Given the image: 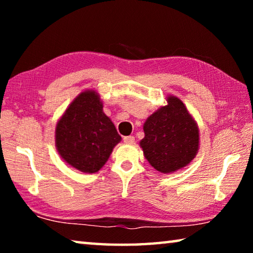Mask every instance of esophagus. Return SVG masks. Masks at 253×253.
<instances>
[{
    "instance_id": "34e87169",
    "label": "esophagus",
    "mask_w": 253,
    "mask_h": 253,
    "mask_svg": "<svg viewBox=\"0 0 253 253\" xmlns=\"http://www.w3.org/2000/svg\"><path fill=\"white\" fill-rule=\"evenodd\" d=\"M124 143H125V144H134L135 143V137L134 136H125V137H124Z\"/></svg>"
}]
</instances>
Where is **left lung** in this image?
Here are the masks:
<instances>
[{
  "mask_svg": "<svg viewBox=\"0 0 253 253\" xmlns=\"http://www.w3.org/2000/svg\"><path fill=\"white\" fill-rule=\"evenodd\" d=\"M168 104L145 122L140 140L144 156L158 172L169 174L193 161L200 146V130L181 99L168 96Z\"/></svg>",
  "mask_w": 253,
  "mask_h": 253,
  "instance_id": "1",
  "label": "left lung"
}]
</instances>
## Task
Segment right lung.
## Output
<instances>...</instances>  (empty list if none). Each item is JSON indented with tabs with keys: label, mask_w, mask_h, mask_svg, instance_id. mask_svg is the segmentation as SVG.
<instances>
[{
	"label": "right lung",
	"mask_w": 253,
	"mask_h": 253,
	"mask_svg": "<svg viewBox=\"0 0 253 253\" xmlns=\"http://www.w3.org/2000/svg\"><path fill=\"white\" fill-rule=\"evenodd\" d=\"M96 90L80 92L55 125L60 157L83 173H96L108 161L122 137L102 110Z\"/></svg>",
	"instance_id": "obj_1"
}]
</instances>
